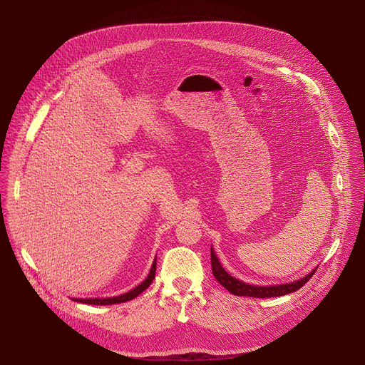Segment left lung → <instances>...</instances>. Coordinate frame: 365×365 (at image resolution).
<instances>
[{
    "mask_svg": "<svg viewBox=\"0 0 365 365\" xmlns=\"http://www.w3.org/2000/svg\"><path fill=\"white\" fill-rule=\"evenodd\" d=\"M211 264H212V273L214 277L220 282V284H222L230 293L235 294V296H248V297H277V296H283V294H289L293 293L296 290H299L302 286H304L309 279L315 274L317 270H314L312 273H309L306 277L293 282V283H287V284H279V286H251L247 284L244 282H240L238 279L232 277L231 274H228L222 266L220 264L218 258L214 252V250L211 248Z\"/></svg>",
    "mask_w": 365,
    "mask_h": 365,
    "instance_id": "obj_1",
    "label": "left lung"
}]
</instances>
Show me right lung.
Here are the masks:
<instances>
[{"label":"right lung","mask_w":365,"mask_h":365,"mask_svg":"<svg viewBox=\"0 0 365 365\" xmlns=\"http://www.w3.org/2000/svg\"><path fill=\"white\" fill-rule=\"evenodd\" d=\"M154 274H155V258H154L151 270H150L147 279H145L141 284H138L135 289L130 290L128 293H124V294L115 296V297H107V299H73V300H76V302H79V303H88V304H114V303H124V302H128V300L137 297L140 293H143V292L151 284V282L154 280Z\"/></svg>","instance_id":"right-lung-1"}]
</instances>
